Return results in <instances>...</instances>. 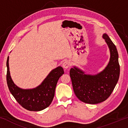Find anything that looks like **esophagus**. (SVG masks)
Segmentation results:
<instances>
[{
    "instance_id": "esophagus-1",
    "label": "esophagus",
    "mask_w": 128,
    "mask_h": 128,
    "mask_svg": "<svg viewBox=\"0 0 128 128\" xmlns=\"http://www.w3.org/2000/svg\"><path fill=\"white\" fill-rule=\"evenodd\" d=\"M70 66V62L68 60H66V61L63 62V63H62V67L64 69H68L69 66Z\"/></svg>"
}]
</instances>
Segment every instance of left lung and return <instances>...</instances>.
Wrapping results in <instances>:
<instances>
[{"label":"left lung","instance_id":"obj_1","mask_svg":"<svg viewBox=\"0 0 128 128\" xmlns=\"http://www.w3.org/2000/svg\"><path fill=\"white\" fill-rule=\"evenodd\" d=\"M102 37L110 52L107 66L96 74H86L76 66L70 70V77L74 94L80 100L88 104H98L110 96L118 83L120 76L118 50L107 34Z\"/></svg>","mask_w":128,"mask_h":128}]
</instances>
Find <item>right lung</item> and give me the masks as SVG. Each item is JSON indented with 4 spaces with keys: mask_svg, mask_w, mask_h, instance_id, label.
<instances>
[{
    "mask_svg": "<svg viewBox=\"0 0 128 128\" xmlns=\"http://www.w3.org/2000/svg\"><path fill=\"white\" fill-rule=\"evenodd\" d=\"M7 82L10 93L22 107L30 111H40L51 104L59 78L64 74L62 66L52 70L40 85L30 89H23L15 85L10 77L9 56L7 60Z\"/></svg>",
    "mask_w": 128,
    "mask_h": 128,
    "instance_id": "obj_1",
    "label": "right lung"
}]
</instances>
